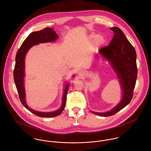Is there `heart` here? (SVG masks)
<instances>
[{
    "instance_id": "obj_1",
    "label": "heart",
    "mask_w": 151,
    "mask_h": 151,
    "mask_svg": "<svg viewBox=\"0 0 151 151\" xmlns=\"http://www.w3.org/2000/svg\"><path fill=\"white\" fill-rule=\"evenodd\" d=\"M96 37L97 38L95 39V43H96V45H102V43L104 42V38L102 36H101V35H98V36L96 37V35L92 34V35H91V37L93 39L96 38Z\"/></svg>"
}]
</instances>
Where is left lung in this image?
Returning <instances> with one entry per match:
<instances>
[{
    "mask_svg": "<svg viewBox=\"0 0 151 151\" xmlns=\"http://www.w3.org/2000/svg\"><path fill=\"white\" fill-rule=\"evenodd\" d=\"M114 34L109 43L99 49V53L110 63L116 73L123 91L120 103L111 110L105 113L91 112L102 117L110 116L126 107L131 102L137 78V54L123 31L118 27L110 28Z\"/></svg>",
    "mask_w": 151,
    "mask_h": 151,
    "instance_id": "1",
    "label": "left lung"
}]
</instances>
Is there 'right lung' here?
I'll return each mask as SVG.
<instances>
[{"instance_id":"obj_1","label":"right lung","mask_w":151,"mask_h":151,"mask_svg":"<svg viewBox=\"0 0 151 151\" xmlns=\"http://www.w3.org/2000/svg\"><path fill=\"white\" fill-rule=\"evenodd\" d=\"M58 37H59L55 31H54L52 28L47 27L41 31L33 32L31 33L24 40L23 43H22V46L18 50L16 56V65L14 69L13 76L20 100L22 105L27 109L34 114L41 117H55L62 113L65 109L67 93L68 89L69 84L68 83L65 84L62 106L58 110L52 112H41L29 108L26 103L25 88L24 86V77H25V58L27 52L32 46L40 43L54 42L58 39Z\"/></svg>"}]
</instances>
